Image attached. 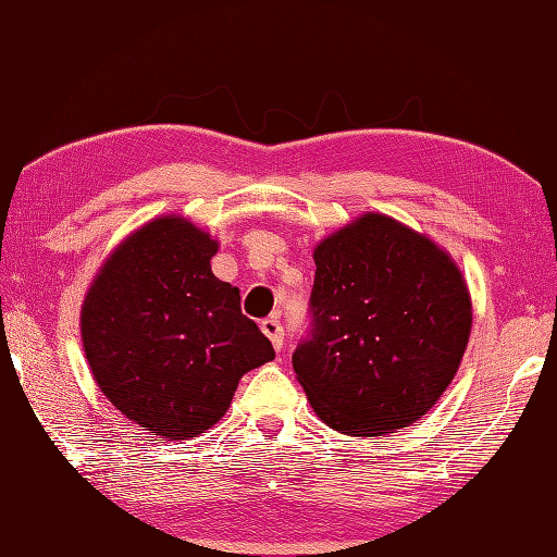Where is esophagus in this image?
I'll return each instance as SVG.
<instances>
[{
  "mask_svg": "<svg viewBox=\"0 0 557 557\" xmlns=\"http://www.w3.org/2000/svg\"><path fill=\"white\" fill-rule=\"evenodd\" d=\"M260 331H263L270 337L272 347H275V350L280 352L282 350V343H285V329H282V323H280L277 315H270V319L260 321Z\"/></svg>",
  "mask_w": 557,
  "mask_h": 557,
  "instance_id": "34e87169",
  "label": "esophagus"
}]
</instances>
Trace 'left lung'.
<instances>
[{
    "label": "left lung",
    "instance_id": "obj_1",
    "mask_svg": "<svg viewBox=\"0 0 557 557\" xmlns=\"http://www.w3.org/2000/svg\"><path fill=\"white\" fill-rule=\"evenodd\" d=\"M309 333L294 372L329 428L381 437L424 416L471 335V297L428 236L369 212L313 250Z\"/></svg>",
    "mask_w": 557,
    "mask_h": 557
}]
</instances>
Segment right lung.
Wrapping results in <instances>:
<instances>
[{
	"mask_svg": "<svg viewBox=\"0 0 557 557\" xmlns=\"http://www.w3.org/2000/svg\"><path fill=\"white\" fill-rule=\"evenodd\" d=\"M216 242L161 216L117 246L82 309V341L106 398L163 440L210 430L250 369L275 357L238 287L214 277Z\"/></svg>",
	"mask_w": 557,
	"mask_h": 557,
	"instance_id": "obj_1",
	"label": "right lung"
}]
</instances>
